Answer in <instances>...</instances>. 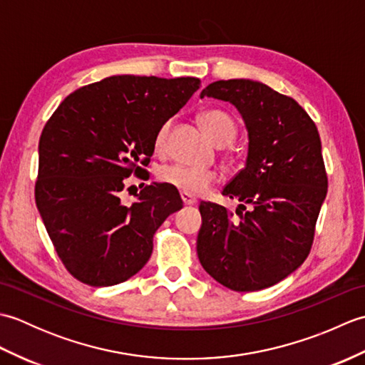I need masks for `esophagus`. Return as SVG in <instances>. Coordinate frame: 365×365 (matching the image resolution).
<instances>
[{
  "mask_svg": "<svg viewBox=\"0 0 365 365\" xmlns=\"http://www.w3.org/2000/svg\"><path fill=\"white\" fill-rule=\"evenodd\" d=\"M180 197H182L185 205H195V204H197V199L195 196L188 195V192H180Z\"/></svg>",
  "mask_w": 365,
  "mask_h": 365,
  "instance_id": "esophagus-1",
  "label": "esophagus"
}]
</instances>
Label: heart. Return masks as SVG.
Wrapping results in <instances>:
<instances>
[{
  "label": "heart",
  "mask_w": 365,
  "mask_h": 365,
  "mask_svg": "<svg viewBox=\"0 0 365 365\" xmlns=\"http://www.w3.org/2000/svg\"><path fill=\"white\" fill-rule=\"evenodd\" d=\"M199 123L205 133L216 144H229L237 135V125L234 119L227 113L221 110H208L199 115ZM170 123H163L155 136V150L163 153L168 145ZM157 177L161 183L169 185L182 192H188L191 196L204 195L213 185L220 180V174L216 170L197 169L185 165H166L157 170Z\"/></svg>",
  "instance_id": "obj_1"
}]
</instances>
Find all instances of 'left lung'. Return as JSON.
Returning a JSON list of instances; mask_svg holds the SVG:
<instances>
[{"label":"left lung","instance_id":"1","mask_svg":"<svg viewBox=\"0 0 365 365\" xmlns=\"http://www.w3.org/2000/svg\"><path fill=\"white\" fill-rule=\"evenodd\" d=\"M234 105L250 136L246 165L224 187L240 200L237 215L200 202V265L235 292L282 281L311 252L315 222L328 192L319 130L294 102L252 80L215 81L200 92Z\"/></svg>","mask_w":365,"mask_h":365}]
</instances>
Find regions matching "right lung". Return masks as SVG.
<instances>
[{"instance_id": "obj_1", "label": "right lung", "mask_w": 365, "mask_h": 365, "mask_svg": "<svg viewBox=\"0 0 365 365\" xmlns=\"http://www.w3.org/2000/svg\"><path fill=\"white\" fill-rule=\"evenodd\" d=\"M199 88L192 76H108L72 92L45 123L36 204L78 281L108 287L135 276L150 259L155 232L183 207L165 183L145 185L131 205L120 191L127 177L144 173L157 131Z\"/></svg>"}]
</instances>
